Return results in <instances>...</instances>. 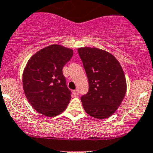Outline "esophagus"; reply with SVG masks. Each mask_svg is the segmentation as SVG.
I'll use <instances>...</instances> for the list:
<instances>
[{
  "label": "esophagus",
  "mask_w": 153,
  "mask_h": 153,
  "mask_svg": "<svg viewBox=\"0 0 153 153\" xmlns=\"http://www.w3.org/2000/svg\"><path fill=\"white\" fill-rule=\"evenodd\" d=\"M73 95L75 96V97H78V95H79V91H78V89H75L73 91Z\"/></svg>",
  "instance_id": "esophagus-1"
}]
</instances>
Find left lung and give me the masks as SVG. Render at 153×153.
I'll return each instance as SVG.
<instances>
[{
    "label": "left lung",
    "instance_id": "8db88e82",
    "mask_svg": "<svg viewBox=\"0 0 153 153\" xmlns=\"http://www.w3.org/2000/svg\"><path fill=\"white\" fill-rule=\"evenodd\" d=\"M88 80V91L80 98L86 113L97 119L111 116L123 101L126 80L120 63L113 55L97 48H80Z\"/></svg>",
    "mask_w": 153,
    "mask_h": 153
}]
</instances>
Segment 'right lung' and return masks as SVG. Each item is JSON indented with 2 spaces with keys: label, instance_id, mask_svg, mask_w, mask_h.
<instances>
[{
  "label": "right lung",
  "instance_id": "obj_1",
  "mask_svg": "<svg viewBox=\"0 0 153 153\" xmlns=\"http://www.w3.org/2000/svg\"><path fill=\"white\" fill-rule=\"evenodd\" d=\"M72 49L51 45L35 53L23 73V88L37 112L48 117L59 115L71 100L62 69L71 59Z\"/></svg>",
  "mask_w": 153,
  "mask_h": 153
}]
</instances>
